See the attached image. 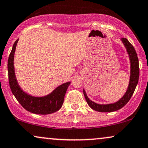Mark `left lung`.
Segmentation results:
<instances>
[{
    "label": "left lung",
    "instance_id": "8db88e82",
    "mask_svg": "<svg viewBox=\"0 0 148 148\" xmlns=\"http://www.w3.org/2000/svg\"><path fill=\"white\" fill-rule=\"evenodd\" d=\"M121 42L126 48V52L128 55L129 61H130V77H129V83L127 88L126 93L121 98L117 100V102L111 104H98L93 102L89 99L87 96L85 89H83V94L85 96V100L87 101L88 105L92 108L93 110L103 112V113H108V112L116 111L120 109L128 103L130 100L132 94H133L135 88L137 85L139 77V59L137 55L132 44L128 42L126 38H121Z\"/></svg>",
    "mask_w": 148,
    "mask_h": 148
}]
</instances>
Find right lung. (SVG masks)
Masks as SVG:
<instances>
[{
  "label": "right lung",
  "mask_w": 148,
  "mask_h": 148,
  "mask_svg": "<svg viewBox=\"0 0 148 148\" xmlns=\"http://www.w3.org/2000/svg\"><path fill=\"white\" fill-rule=\"evenodd\" d=\"M18 40L14 44L7 63L9 86L13 94L23 108L32 113L48 115L59 111L63 105L65 93L71 82L58 86L51 93L44 96H34L22 90L18 84L14 68V55Z\"/></svg>",
  "instance_id": "add662e5"
}]
</instances>
